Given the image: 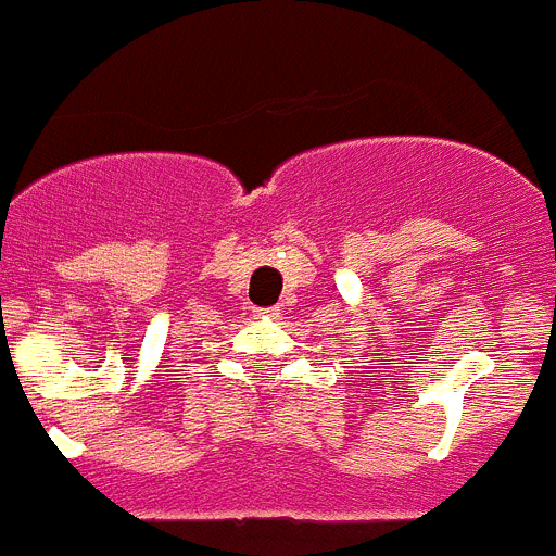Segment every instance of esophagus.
<instances>
[{"label":"esophagus","instance_id":"1","mask_svg":"<svg viewBox=\"0 0 556 556\" xmlns=\"http://www.w3.org/2000/svg\"><path fill=\"white\" fill-rule=\"evenodd\" d=\"M254 315H257V318H277V307H268V309H254Z\"/></svg>","mask_w":556,"mask_h":556}]
</instances>
